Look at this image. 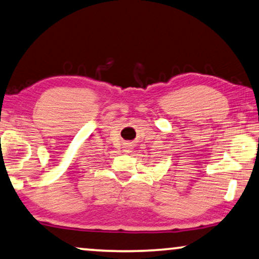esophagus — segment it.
<instances>
[{
	"instance_id": "1",
	"label": "esophagus",
	"mask_w": 259,
	"mask_h": 259,
	"mask_svg": "<svg viewBox=\"0 0 259 259\" xmlns=\"http://www.w3.org/2000/svg\"><path fill=\"white\" fill-rule=\"evenodd\" d=\"M130 150H131L130 145H125V147H124V151H125V152H130Z\"/></svg>"
}]
</instances>
